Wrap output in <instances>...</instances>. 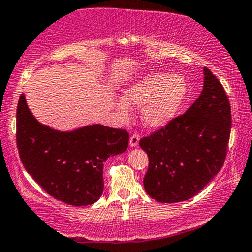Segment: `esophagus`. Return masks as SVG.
<instances>
[{
  "mask_svg": "<svg viewBox=\"0 0 252 252\" xmlns=\"http://www.w3.org/2000/svg\"><path fill=\"white\" fill-rule=\"evenodd\" d=\"M139 141H140V135L139 134H133L130 136V140H129V144H130L131 147H136L137 145H139Z\"/></svg>",
  "mask_w": 252,
  "mask_h": 252,
  "instance_id": "obj_1",
  "label": "esophagus"
}]
</instances>
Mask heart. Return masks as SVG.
Listing matches in <instances>:
<instances>
[{
    "instance_id": "b5f03b06",
    "label": "heart",
    "mask_w": 252,
    "mask_h": 252,
    "mask_svg": "<svg viewBox=\"0 0 252 252\" xmlns=\"http://www.w3.org/2000/svg\"><path fill=\"white\" fill-rule=\"evenodd\" d=\"M187 92L186 79L182 76L156 72L146 75L124 93L126 101L130 105L144 106L142 118L147 126L160 128L176 116ZM122 113L128 110L123 102L118 104Z\"/></svg>"
}]
</instances>
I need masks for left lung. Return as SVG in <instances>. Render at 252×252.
Returning a JSON list of instances; mask_svg holds the SVG:
<instances>
[{"mask_svg":"<svg viewBox=\"0 0 252 252\" xmlns=\"http://www.w3.org/2000/svg\"><path fill=\"white\" fill-rule=\"evenodd\" d=\"M231 105L223 87L204 67L200 96L189 110L139 145L148 156L145 190L159 203L194 197L221 170L231 135Z\"/></svg>","mask_w":252,"mask_h":252,"instance_id":"left-lung-1","label":"left lung"}]
</instances>
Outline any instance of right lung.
Instances as JSON below:
<instances>
[{
  "instance_id": "right-lung-1",
  "label": "right lung",
  "mask_w": 252,
  "mask_h": 252,
  "mask_svg": "<svg viewBox=\"0 0 252 252\" xmlns=\"http://www.w3.org/2000/svg\"><path fill=\"white\" fill-rule=\"evenodd\" d=\"M124 129L93 124L59 131L33 117L21 94L17 108V146L24 168L55 199L81 206L95 203L104 190V163L128 148Z\"/></svg>"
}]
</instances>
